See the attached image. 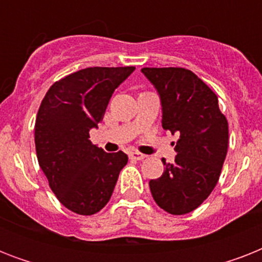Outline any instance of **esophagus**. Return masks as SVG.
<instances>
[{
    "mask_svg": "<svg viewBox=\"0 0 262 262\" xmlns=\"http://www.w3.org/2000/svg\"><path fill=\"white\" fill-rule=\"evenodd\" d=\"M129 158H130V159H135V160H143V159H145L147 156L144 155V154H140V152H130Z\"/></svg>",
    "mask_w": 262,
    "mask_h": 262,
    "instance_id": "34e87169",
    "label": "esophagus"
}]
</instances>
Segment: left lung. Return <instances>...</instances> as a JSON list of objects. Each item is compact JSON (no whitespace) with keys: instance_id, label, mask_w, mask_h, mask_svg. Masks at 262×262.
<instances>
[{"instance_id":"1","label":"left lung","mask_w":262,"mask_h":262,"mask_svg":"<svg viewBox=\"0 0 262 262\" xmlns=\"http://www.w3.org/2000/svg\"><path fill=\"white\" fill-rule=\"evenodd\" d=\"M162 102V126L178 135L174 163L164 164L158 179L149 181L152 197L171 215L194 211L219 181L228 148V122L217 96L185 68L141 69Z\"/></svg>"}]
</instances>
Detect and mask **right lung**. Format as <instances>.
Returning <instances> with one entry per match:
<instances>
[{
    "label": "right lung",
    "mask_w": 262,
    "mask_h": 262,
    "mask_svg": "<svg viewBox=\"0 0 262 262\" xmlns=\"http://www.w3.org/2000/svg\"><path fill=\"white\" fill-rule=\"evenodd\" d=\"M135 67L87 68L55 81L45 95L35 122L39 166L59 203L79 215H94L110 200L122 151L107 154L91 143L115 88Z\"/></svg>",
    "instance_id": "1"
}]
</instances>
